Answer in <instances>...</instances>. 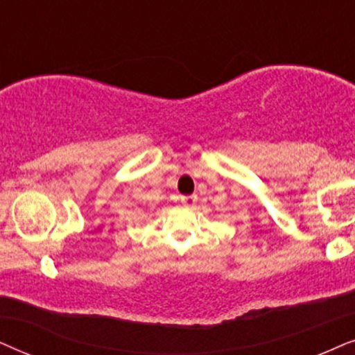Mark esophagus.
Listing matches in <instances>:
<instances>
[{
  "label": "esophagus",
  "instance_id": "obj_1",
  "mask_svg": "<svg viewBox=\"0 0 355 355\" xmlns=\"http://www.w3.org/2000/svg\"><path fill=\"white\" fill-rule=\"evenodd\" d=\"M180 200H182L183 205H185V206H190V207H191V206H195V205H196L198 196H196V195H188V196H182Z\"/></svg>",
  "mask_w": 355,
  "mask_h": 355
}]
</instances>
